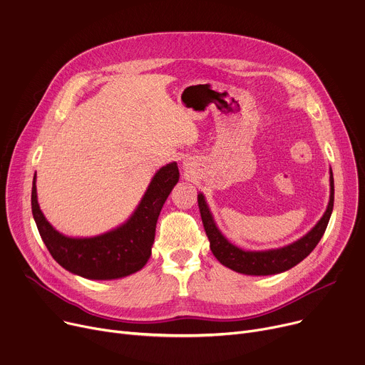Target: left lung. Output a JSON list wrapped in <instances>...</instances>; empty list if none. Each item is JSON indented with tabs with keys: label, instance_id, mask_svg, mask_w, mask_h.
<instances>
[{
	"label": "left lung",
	"instance_id": "left-lung-1",
	"mask_svg": "<svg viewBox=\"0 0 365 365\" xmlns=\"http://www.w3.org/2000/svg\"><path fill=\"white\" fill-rule=\"evenodd\" d=\"M335 186L334 173L330 169V196L323 217L302 239L284 247L269 250H245L230 243L217 227L214 217L202 193H197V207H200L205 233L210 240V247L217 260L224 267L245 275H275L285 272L306 259L323 237L327 222L334 211Z\"/></svg>",
	"mask_w": 365,
	"mask_h": 365
}]
</instances>
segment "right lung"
Here are the masks:
<instances>
[{"instance_id": "right-lung-1", "label": "right lung", "mask_w": 365, "mask_h": 365, "mask_svg": "<svg viewBox=\"0 0 365 365\" xmlns=\"http://www.w3.org/2000/svg\"><path fill=\"white\" fill-rule=\"evenodd\" d=\"M178 182V163L163 165L132 215L94 237H68L52 227L38 202L36 175L31 186V212L45 246L63 269L87 279H119L138 272L148 262L160 211Z\"/></svg>"}]
</instances>
